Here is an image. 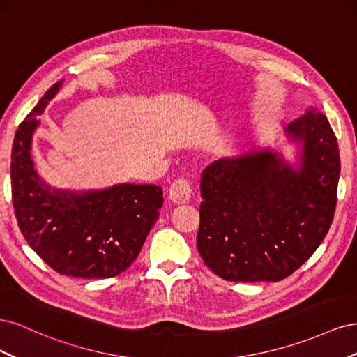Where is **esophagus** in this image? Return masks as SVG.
<instances>
[{
    "instance_id": "esophagus-1",
    "label": "esophagus",
    "mask_w": 357,
    "mask_h": 357,
    "mask_svg": "<svg viewBox=\"0 0 357 357\" xmlns=\"http://www.w3.org/2000/svg\"><path fill=\"white\" fill-rule=\"evenodd\" d=\"M192 185L186 178H178L169 188V199L176 204H185L192 197Z\"/></svg>"
}]
</instances>
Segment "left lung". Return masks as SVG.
Instances as JSON below:
<instances>
[{"label": "left lung", "instance_id": "1", "mask_svg": "<svg viewBox=\"0 0 357 357\" xmlns=\"http://www.w3.org/2000/svg\"><path fill=\"white\" fill-rule=\"evenodd\" d=\"M295 160L273 147L214 160L201 177L197 247L228 282H280L325 238L337 205L340 149L325 114L287 125Z\"/></svg>", "mask_w": 357, "mask_h": 357}]
</instances>
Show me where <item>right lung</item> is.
<instances>
[{
    "mask_svg": "<svg viewBox=\"0 0 357 357\" xmlns=\"http://www.w3.org/2000/svg\"><path fill=\"white\" fill-rule=\"evenodd\" d=\"M55 83L19 125L12 149V198L26 243L56 273L110 278L135 261L164 204L155 185L121 183L105 189L50 188L31 155L38 117L55 96Z\"/></svg>",
    "mask_w": 357,
    "mask_h": 357,
    "instance_id": "add662e5",
    "label": "right lung"
}]
</instances>
